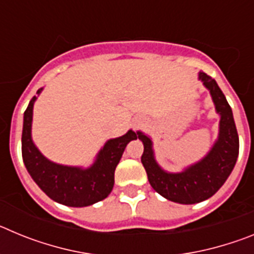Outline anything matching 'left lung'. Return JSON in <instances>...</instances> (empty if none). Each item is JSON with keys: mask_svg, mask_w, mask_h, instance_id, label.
Listing matches in <instances>:
<instances>
[{"mask_svg": "<svg viewBox=\"0 0 254 254\" xmlns=\"http://www.w3.org/2000/svg\"><path fill=\"white\" fill-rule=\"evenodd\" d=\"M198 76L210 90L216 112L220 114L219 138L202 160L182 173L165 172L155 161L151 140L142 132H137L143 143L141 163L151 187L169 201L185 205L202 202L214 196L230 176L239 154V137L232 108L225 95L211 76L205 72H199Z\"/></svg>", "mask_w": 254, "mask_h": 254, "instance_id": "obj_1", "label": "left lung"}]
</instances>
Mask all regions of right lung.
Listing matches in <instances>:
<instances>
[{"mask_svg": "<svg viewBox=\"0 0 254 254\" xmlns=\"http://www.w3.org/2000/svg\"><path fill=\"white\" fill-rule=\"evenodd\" d=\"M43 89H39V94ZM35 96L24 113L21 152L22 160L31 178L53 201L71 207H84L107 198L114 186V170L120 163L127 143L137 138L131 131L112 138L99 151L90 168L66 167L48 160L40 154L31 140V121Z\"/></svg>", "mask_w": 254, "mask_h": 254, "instance_id": "add662e5", "label": "right lung"}]
</instances>
